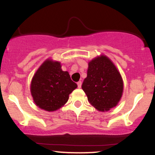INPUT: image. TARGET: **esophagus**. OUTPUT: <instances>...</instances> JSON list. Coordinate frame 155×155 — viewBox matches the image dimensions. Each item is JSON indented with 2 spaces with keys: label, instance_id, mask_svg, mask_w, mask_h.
<instances>
[{
  "label": "esophagus",
  "instance_id": "obj_1",
  "mask_svg": "<svg viewBox=\"0 0 155 155\" xmlns=\"http://www.w3.org/2000/svg\"><path fill=\"white\" fill-rule=\"evenodd\" d=\"M77 84H78V87L80 89V88L81 87V85H82V82H81V81H78V82L77 83Z\"/></svg>",
  "mask_w": 155,
  "mask_h": 155
}]
</instances>
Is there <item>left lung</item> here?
<instances>
[{"label": "left lung", "instance_id": "obj_1", "mask_svg": "<svg viewBox=\"0 0 155 155\" xmlns=\"http://www.w3.org/2000/svg\"><path fill=\"white\" fill-rule=\"evenodd\" d=\"M82 89L88 101L98 111H109L122 97L124 82L114 64L109 58L101 55L89 63L87 77Z\"/></svg>", "mask_w": 155, "mask_h": 155}]
</instances>
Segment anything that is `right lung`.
Wrapping results in <instances>:
<instances>
[{
    "instance_id": "obj_1",
    "label": "right lung",
    "mask_w": 155,
    "mask_h": 155,
    "mask_svg": "<svg viewBox=\"0 0 155 155\" xmlns=\"http://www.w3.org/2000/svg\"><path fill=\"white\" fill-rule=\"evenodd\" d=\"M78 87L68 71L61 69V63L46 60L33 76L31 94L39 108L48 111L58 110L69 100V95Z\"/></svg>"
}]
</instances>
